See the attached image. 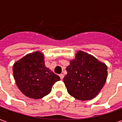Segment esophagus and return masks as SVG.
Here are the masks:
<instances>
[{
	"mask_svg": "<svg viewBox=\"0 0 122 122\" xmlns=\"http://www.w3.org/2000/svg\"><path fill=\"white\" fill-rule=\"evenodd\" d=\"M59 76H60V79L62 80V79H63V77H64L63 74H60V75H59Z\"/></svg>",
	"mask_w": 122,
	"mask_h": 122,
	"instance_id": "34e87169",
	"label": "esophagus"
}]
</instances>
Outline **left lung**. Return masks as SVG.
Here are the masks:
<instances>
[{"label":"left lung","instance_id":"left-lung-1","mask_svg":"<svg viewBox=\"0 0 122 122\" xmlns=\"http://www.w3.org/2000/svg\"><path fill=\"white\" fill-rule=\"evenodd\" d=\"M63 82L71 96L80 100L92 99L102 88L107 79V67L82 51L76 54L66 69Z\"/></svg>","mask_w":122,"mask_h":122}]
</instances>
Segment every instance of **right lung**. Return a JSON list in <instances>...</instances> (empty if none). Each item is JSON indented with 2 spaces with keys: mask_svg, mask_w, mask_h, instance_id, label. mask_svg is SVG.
Here are the masks:
<instances>
[{
  "mask_svg": "<svg viewBox=\"0 0 122 122\" xmlns=\"http://www.w3.org/2000/svg\"><path fill=\"white\" fill-rule=\"evenodd\" d=\"M44 63L43 55L37 51L25 55L14 65V78L26 97L41 98L50 93L53 85L60 80Z\"/></svg>",
  "mask_w": 122,
  "mask_h": 122,
  "instance_id": "add662e5",
  "label": "right lung"
}]
</instances>
